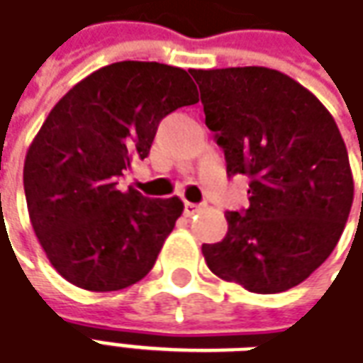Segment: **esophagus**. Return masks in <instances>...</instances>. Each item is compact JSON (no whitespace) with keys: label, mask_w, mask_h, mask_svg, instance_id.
Returning <instances> with one entry per match:
<instances>
[{"label":"esophagus","mask_w":363,"mask_h":363,"mask_svg":"<svg viewBox=\"0 0 363 363\" xmlns=\"http://www.w3.org/2000/svg\"><path fill=\"white\" fill-rule=\"evenodd\" d=\"M203 209V205H199V203H189L186 201V209H184V213H186L187 217H191V215H195V213H199V211Z\"/></svg>","instance_id":"1"}]
</instances>
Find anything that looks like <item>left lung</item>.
Here are the masks:
<instances>
[{"label":"left lung","mask_w":363,"mask_h":363,"mask_svg":"<svg viewBox=\"0 0 363 363\" xmlns=\"http://www.w3.org/2000/svg\"><path fill=\"white\" fill-rule=\"evenodd\" d=\"M191 76L227 174L250 177V207L225 215L227 236L203 244L205 262L252 293L287 291L330 256L350 215L354 177L340 130L325 105L284 72L244 66Z\"/></svg>","instance_id":"left-lung-1"}]
</instances>
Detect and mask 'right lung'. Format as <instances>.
Wrapping results in <instances>:
<instances>
[{
	"label": "right lung",
	"instance_id": "right-lung-1",
	"mask_svg": "<svg viewBox=\"0 0 363 363\" xmlns=\"http://www.w3.org/2000/svg\"><path fill=\"white\" fill-rule=\"evenodd\" d=\"M189 74L160 62L104 66L64 95L33 138L23 186L33 230L60 276L87 291H119L152 269L184 213L117 177L148 156L168 113L194 105Z\"/></svg>",
	"mask_w": 363,
	"mask_h": 363
}]
</instances>
